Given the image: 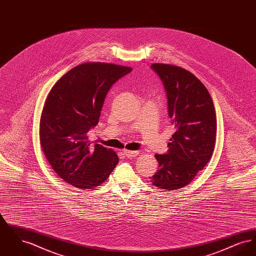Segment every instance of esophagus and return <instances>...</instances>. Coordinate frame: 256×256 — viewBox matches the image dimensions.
Wrapping results in <instances>:
<instances>
[{
  "instance_id": "esophagus-1",
  "label": "esophagus",
  "mask_w": 256,
  "mask_h": 256,
  "mask_svg": "<svg viewBox=\"0 0 256 256\" xmlns=\"http://www.w3.org/2000/svg\"><path fill=\"white\" fill-rule=\"evenodd\" d=\"M124 154L126 156V158H135L139 154V152L137 150H124Z\"/></svg>"
}]
</instances>
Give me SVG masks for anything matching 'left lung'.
I'll use <instances>...</instances> for the list:
<instances>
[{"label": "left lung", "instance_id": "8db88e82", "mask_svg": "<svg viewBox=\"0 0 256 256\" xmlns=\"http://www.w3.org/2000/svg\"><path fill=\"white\" fill-rule=\"evenodd\" d=\"M150 67L165 87L176 132L168 152L154 156L159 168L150 182L172 191L188 185L210 161L216 142V112L206 87L195 74L170 64Z\"/></svg>", "mask_w": 256, "mask_h": 256}]
</instances>
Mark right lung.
Segmentation results:
<instances>
[{"mask_svg": "<svg viewBox=\"0 0 256 256\" xmlns=\"http://www.w3.org/2000/svg\"><path fill=\"white\" fill-rule=\"evenodd\" d=\"M132 70L86 62L62 76L46 98L39 124L40 145L52 168L74 187H97L119 162L113 150L90 146L87 132L98 122L110 87Z\"/></svg>", "mask_w": 256, "mask_h": 256, "instance_id": "add662e5", "label": "right lung"}]
</instances>
